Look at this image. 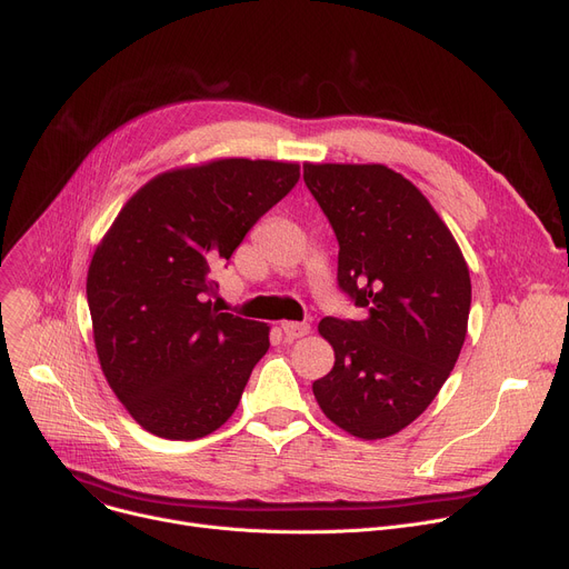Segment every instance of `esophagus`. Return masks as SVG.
<instances>
[{
    "label": "esophagus",
    "instance_id": "obj_1",
    "mask_svg": "<svg viewBox=\"0 0 569 569\" xmlns=\"http://www.w3.org/2000/svg\"><path fill=\"white\" fill-rule=\"evenodd\" d=\"M281 330L288 339H302L311 332L309 322H281Z\"/></svg>",
    "mask_w": 569,
    "mask_h": 569
}]
</instances>
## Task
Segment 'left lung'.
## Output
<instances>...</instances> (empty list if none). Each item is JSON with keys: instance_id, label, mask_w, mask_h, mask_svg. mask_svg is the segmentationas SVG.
Returning <instances> with one entry per match:
<instances>
[{"instance_id": "obj_1", "label": "left lung", "mask_w": 569, "mask_h": 569, "mask_svg": "<svg viewBox=\"0 0 569 569\" xmlns=\"http://www.w3.org/2000/svg\"><path fill=\"white\" fill-rule=\"evenodd\" d=\"M305 182L337 234L339 290L367 313L320 320L335 367L313 395L343 431L387 438L427 410L459 360L468 267L429 200L399 172L307 163Z\"/></svg>"}]
</instances>
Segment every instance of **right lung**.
<instances>
[{"label":"right lung","instance_id":"obj_1","mask_svg":"<svg viewBox=\"0 0 569 569\" xmlns=\"http://www.w3.org/2000/svg\"><path fill=\"white\" fill-rule=\"evenodd\" d=\"M300 166L221 159L154 177L117 214L87 274L101 369L149 433L196 440L228 422L269 327L221 313L214 269L286 198Z\"/></svg>","mask_w":569,"mask_h":569}]
</instances>
